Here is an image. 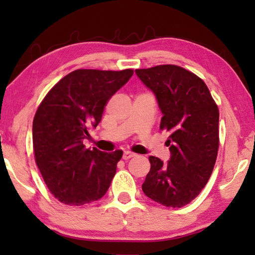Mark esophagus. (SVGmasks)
<instances>
[{"label":"esophagus","instance_id":"obj_1","mask_svg":"<svg viewBox=\"0 0 255 255\" xmlns=\"http://www.w3.org/2000/svg\"><path fill=\"white\" fill-rule=\"evenodd\" d=\"M133 156H136V154L135 153H131V152H125L124 153V155H123V158L125 159V161H127V159H129V158H131V157H133Z\"/></svg>","mask_w":255,"mask_h":255}]
</instances>
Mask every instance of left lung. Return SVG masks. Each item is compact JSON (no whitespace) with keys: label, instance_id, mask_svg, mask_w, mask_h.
Here are the masks:
<instances>
[{"label":"left lung","instance_id":"8db88e82","mask_svg":"<svg viewBox=\"0 0 255 255\" xmlns=\"http://www.w3.org/2000/svg\"><path fill=\"white\" fill-rule=\"evenodd\" d=\"M154 92L163 117L159 129L170 133L171 158L149 156L141 189L165 207L181 208L201 192L213 173L219 146V111L199 76L176 65L135 71Z\"/></svg>","mask_w":255,"mask_h":255}]
</instances>
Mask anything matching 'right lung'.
I'll return each mask as SVG.
<instances>
[{
    "instance_id": "1",
    "label": "right lung",
    "mask_w": 255,
    "mask_h": 255,
    "mask_svg": "<svg viewBox=\"0 0 255 255\" xmlns=\"http://www.w3.org/2000/svg\"><path fill=\"white\" fill-rule=\"evenodd\" d=\"M133 71L76 70L57 82L38 107L32 123L37 166L56 199L82 206L106 195L123 150L85 149L89 129L101 122L107 102Z\"/></svg>"
}]
</instances>
